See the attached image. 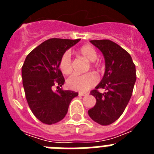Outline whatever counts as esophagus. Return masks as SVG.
Here are the masks:
<instances>
[{"label":"esophagus","mask_w":154,"mask_h":154,"mask_svg":"<svg viewBox=\"0 0 154 154\" xmlns=\"http://www.w3.org/2000/svg\"><path fill=\"white\" fill-rule=\"evenodd\" d=\"M85 95H87V93H85V92H79V96H85Z\"/></svg>","instance_id":"1"}]
</instances>
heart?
<instances>
[{
    "mask_svg": "<svg viewBox=\"0 0 154 154\" xmlns=\"http://www.w3.org/2000/svg\"><path fill=\"white\" fill-rule=\"evenodd\" d=\"M75 53L78 55L82 56L89 62H94L97 58V51L90 45H84L76 50ZM58 68L64 75H69L72 71L71 62V57L69 52L64 53L61 57ZM91 68L96 69L97 65L94 62L91 63ZM98 82L96 75L93 73H87L84 75L74 74L71 75L67 80V85L69 89L79 92H86L92 87L96 85Z\"/></svg>",
    "mask_w": 154,
    "mask_h": 154,
    "instance_id": "1",
    "label": "heart"
}]
</instances>
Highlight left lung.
<instances>
[{
	"label": "left lung",
	"instance_id": "obj_1",
	"mask_svg": "<svg viewBox=\"0 0 154 154\" xmlns=\"http://www.w3.org/2000/svg\"><path fill=\"white\" fill-rule=\"evenodd\" d=\"M90 42L103 52L106 71L100 83L90 92L96 103L88 113L97 123L108 126L120 117L130 101L137 79L136 67L130 54L115 42L108 39ZM99 88L106 92L101 94Z\"/></svg>",
	"mask_w": 154,
	"mask_h": 154
}]
</instances>
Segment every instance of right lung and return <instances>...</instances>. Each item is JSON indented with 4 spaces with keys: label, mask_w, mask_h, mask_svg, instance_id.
Masks as SVG:
<instances>
[{
    "label": "right lung",
    "mask_w": 154,
    "mask_h": 154,
    "mask_svg": "<svg viewBox=\"0 0 154 154\" xmlns=\"http://www.w3.org/2000/svg\"><path fill=\"white\" fill-rule=\"evenodd\" d=\"M79 41L50 38L32 50L24 60L21 75L27 102L35 117L45 124L62 120L72 99L78 96V92L59 89L65 79L58 63L65 51ZM55 85L59 89L55 93L52 91Z\"/></svg>",
    "instance_id": "add662e5"
}]
</instances>
